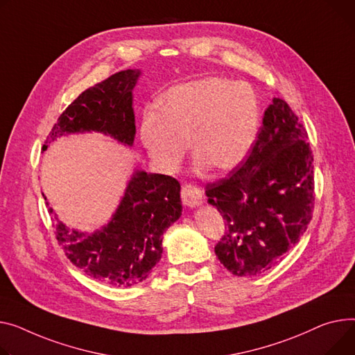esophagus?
Returning a JSON list of instances; mask_svg holds the SVG:
<instances>
[{"label": "esophagus", "instance_id": "esophagus-1", "mask_svg": "<svg viewBox=\"0 0 355 355\" xmlns=\"http://www.w3.org/2000/svg\"><path fill=\"white\" fill-rule=\"evenodd\" d=\"M181 200L187 207H197L202 202V193L193 184H184L181 188Z\"/></svg>", "mask_w": 355, "mask_h": 355}]
</instances>
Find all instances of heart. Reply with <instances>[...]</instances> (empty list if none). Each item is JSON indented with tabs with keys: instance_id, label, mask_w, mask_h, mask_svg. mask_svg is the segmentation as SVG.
<instances>
[{
	"instance_id": "heart-1",
	"label": "heart",
	"mask_w": 355,
	"mask_h": 355,
	"mask_svg": "<svg viewBox=\"0 0 355 355\" xmlns=\"http://www.w3.org/2000/svg\"><path fill=\"white\" fill-rule=\"evenodd\" d=\"M259 130V103L247 83L207 77L168 89L161 112L147 111L141 141L151 159L174 171L190 139L201 168L231 171L247 158Z\"/></svg>"
}]
</instances>
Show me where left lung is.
<instances>
[{
    "mask_svg": "<svg viewBox=\"0 0 355 355\" xmlns=\"http://www.w3.org/2000/svg\"><path fill=\"white\" fill-rule=\"evenodd\" d=\"M306 138L290 105L274 98L250 155L228 177L207 184L208 202L225 220L216 255L234 275L270 270L310 224L314 158Z\"/></svg>",
    "mask_w": 355,
    "mask_h": 355,
    "instance_id": "obj_1",
    "label": "left lung"
}]
</instances>
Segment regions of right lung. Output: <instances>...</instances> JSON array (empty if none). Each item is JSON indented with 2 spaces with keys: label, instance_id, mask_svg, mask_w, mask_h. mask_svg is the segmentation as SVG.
I'll list each match as a JSON object with an SVG mask.
<instances>
[{
  "label": "right lung",
  "instance_id": "right-lung-1",
  "mask_svg": "<svg viewBox=\"0 0 355 355\" xmlns=\"http://www.w3.org/2000/svg\"><path fill=\"white\" fill-rule=\"evenodd\" d=\"M139 74V69L120 71L81 92L60 115L42 150L58 137L91 131L131 147L135 137L132 89ZM180 190V182L170 175L135 171L111 221L92 234L69 231L46 205L54 214L57 240L71 263L105 284L132 287L159 261L162 234L182 211Z\"/></svg>",
  "mask_w": 355,
  "mask_h": 355
}]
</instances>
